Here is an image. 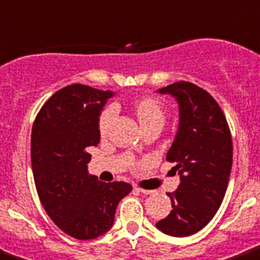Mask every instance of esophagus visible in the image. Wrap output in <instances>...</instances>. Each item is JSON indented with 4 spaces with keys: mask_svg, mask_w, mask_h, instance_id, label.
<instances>
[{
    "mask_svg": "<svg viewBox=\"0 0 260 260\" xmlns=\"http://www.w3.org/2000/svg\"><path fill=\"white\" fill-rule=\"evenodd\" d=\"M135 190L139 191V193H143V194H153V190H148V189H143V187H139V186H135Z\"/></svg>",
    "mask_w": 260,
    "mask_h": 260,
    "instance_id": "esophagus-1",
    "label": "esophagus"
}]
</instances>
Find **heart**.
I'll return each mask as SVG.
<instances>
[{
    "label": "heart",
    "mask_w": 260,
    "mask_h": 260,
    "mask_svg": "<svg viewBox=\"0 0 260 260\" xmlns=\"http://www.w3.org/2000/svg\"><path fill=\"white\" fill-rule=\"evenodd\" d=\"M135 110H136L137 117L140 120L141 125H145L153 120H164V112L161 110L160 104L150 98L140 100L135 107ZM115 116H116V107L115 106H108L103 112L100 113L99 123H98L100 134L106 135L108 132Z\"/></svg>",
    "instance_id": "obj_1"
}]
</instances>
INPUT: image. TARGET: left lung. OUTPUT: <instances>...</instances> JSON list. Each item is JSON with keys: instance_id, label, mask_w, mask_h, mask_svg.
Returning <instances> with one entry per match:
<instances>
[{"instance_id": "8db88e82", "label": "left lung", "mask_w": 260, "mask_h": 260, "mask_svg": "<svg viewBox=\"0 0 260 260\" xmlns=\"http://www.w3.org/2000/svg\"><path fill=\"white\" fill-rule=\"evenodd\" d=\"M180 106V125L167 154L181 176L174 193H168L172 211L156 223L172 237H187L213 219L223 201L233 165V140L219 104L206 89L176 82L158 89Z\"/></svg>"}]
</instances>
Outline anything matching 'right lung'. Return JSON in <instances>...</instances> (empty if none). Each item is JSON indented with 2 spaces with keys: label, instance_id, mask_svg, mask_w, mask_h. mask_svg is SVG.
Listing matches in <instances>:
<instances>
[{
  "label": "right lung",
  "instance_id": "1",
  "mask_svg": "<svg viewBox=\"0 0 260 260\" xmlns=\"http://www.w3.org/2000/svg\"><path fill=\"white\" fill-rule=\"evenodd\" d=\"M112 95L71 84L43 104L32 124L31 167L41 204L60 230L80 241L110 230L120 200L132 190L123 181L106 184L87 172L88 148L100 141V111Z\"/></svg>",
  "mask_w": 260,
  "mask_h": 260
}]
</instances>
